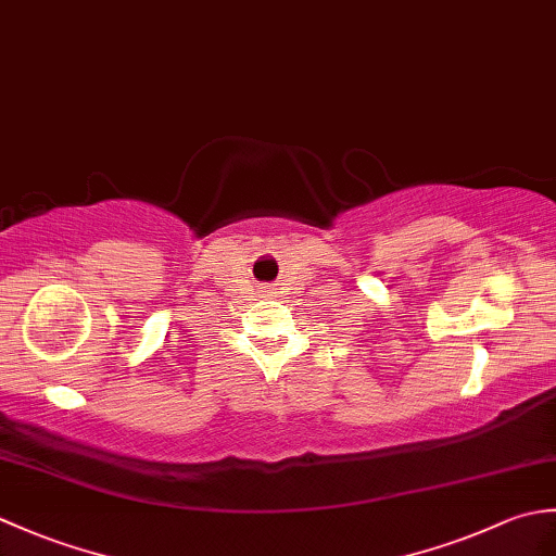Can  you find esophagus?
<instances>
[{"instance_id": "esophagus-1", "label": "esophagus", "mask_w": 556, "mask_h": 556, "mask_svg": "<svg viewBox=\"0 0 556 556\" xmlns=\"http://www.w3.org/2000/svg\"><path fill=\"white\" fill-rule=\"evenodd\" d=\"M265 293H267V296H271V293H275V291H271V289H267V287H265Z\"/></svg>"}]
</instances>
